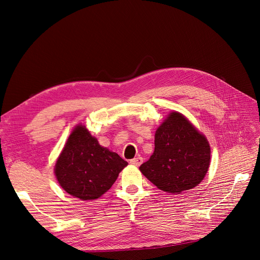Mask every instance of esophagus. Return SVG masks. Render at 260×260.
Listing matches in <instances>:
<instances>
[{
	"instance_id": "esophagus-1",
	"label": "esophagus",
	"mask_w": 260,
	"mask_h": 260,
	"mask_svg": "<svg viewBox=\"0 0 260 260\" xmlns=\"http://www.w3.org/2000/svg\"><path fill=\"white\" fill-rule=\"evenodd\" d=\"M142 162H143L142 157H137V158H133L130 160V164L133 165V166H140Z\"/></svg>"
}]
</instances>
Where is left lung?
I'll use <instances>...</instances> for the list:
<instances>
[{"label":"left lung","instance_id":"8db88e82","mask_svg":"<svg viewBox=\"0 0 260 260\" xmlns=\"http://www.w3.org/2000/svg\"><path fill=\"white\" fill-rule=\"evenodd\" d=\"M210 162L206 138L180 113H171L155 133V149L140 166L159 190L181 193L201 183Z\"/></svg>","mask_w":260,"mask_h":260}]
</instances>
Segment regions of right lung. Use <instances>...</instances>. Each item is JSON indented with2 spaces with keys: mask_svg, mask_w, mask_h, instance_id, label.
I'll use <instances>...</instances> for the list:
<instances>
[{
  "mask_svg": "<svg viewBox=\"0 0 260 260\" xmlns=\"http://www.w3.org/2000/svg\"><path fill=\"white\" fill-rule=\"evenodd\" d=\"M127 165L119 155L101 146L83 125H77L55 165V176L67 193L91 201L107 192Z\"/></svg>",
  "mask_w": 260,
  "mask_h": 260,
  "instance_id": "add662e5",
  "label": "right lung"
}]
</instances>
